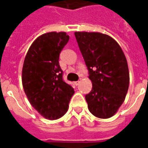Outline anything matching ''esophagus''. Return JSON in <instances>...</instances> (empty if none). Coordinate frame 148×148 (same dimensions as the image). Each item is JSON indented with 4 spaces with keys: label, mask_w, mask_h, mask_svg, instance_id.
Segmentation results:
<instances>
[{
    "label": "esophagus",
    "mask_w": 148,
    "mask_h": 148,
    "mask_svg": "<svg viewBox=\"0 0 148 148\" xmlns=\"http://www.w3.org/2000/svg\"><path fill=\"white\" fill-rule=\"evenodd\" d=\"M80 82H81V80H78V81H77V82H74V84H75L76 86H78Z\"/></svg>",
    "instance_id": "34e87169"
}]
</instances>
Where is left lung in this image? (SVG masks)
Wrapping results in <instances>:
<instances>
[{
	"instance_id": "8db88e82",
	"label": "left lung",
	"mask_w": 148,
	"mask_h": 148,
	"mask_svg": "<svg viewBox=\"0 0 148 148\" xmlns=\"http://www.w3.org/2000/svg\"><path fill=\"white\" fill-rule=\"evenodd\" d=\"M93 87L86 95L90 112L108 119L117 112L129 86L126 57L113 38L100 32H74Z\"/></svg>"
}]
</instances>
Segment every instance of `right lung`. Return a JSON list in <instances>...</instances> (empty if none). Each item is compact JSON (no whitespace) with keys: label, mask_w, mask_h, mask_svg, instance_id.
Listing matches in <instances>:
<instances>
[{"label":"right lung","mask_w":148,"mask_h":148,"mask_svg":"<svg viewBox=\"0 0 148 148\" xmlns=\"http://www.w3.org/2000/svg\"><path fill=\"white\" fill-rule=\"evenodd\" d=\"M69 39L63 32L39 36L28 49L23 65L24 93L34 109L51 121L67 112L74 93V89L62 80L58 62L59 54Z\"/></svg>","instance_id":"right-lung-1"}]
</instances>
